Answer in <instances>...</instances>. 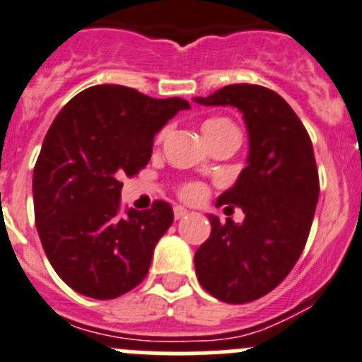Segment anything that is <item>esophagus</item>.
I'll list each match as a JSON object with an SVG mask.
<instances>
[{
	"mask_svg": "<svg viewBox=\"0 0 362 362\" xmlns=\"http://www.w3.org/2000/svg\"><path fill=\"white\" fill-rule=\"evenodd\" d=\"M173 214H175V219H182L184 216L189 214V211H187V209L180 207V205H177V207L173 209Z\"/></svg>",
	"mask_w": 362,
	"mask_h": 362,
	"instance_id": "34e87169",
	"label": "esophagus"
}]
</instances>
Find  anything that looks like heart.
<instances>
[{
	"label": "heart",
	"mask_w": 362,
	"mask_h": 362,
	"mask_svg": "<svg viewBox=\"0 0 362 362\" xmlns=\"http://www.w3.org/2000/svg\"><path fill=\"white\" fill-rule=\"evenodd\" d=\"M202 128H204V135L209 143L214 139H219V137H225V135H235V137L241 139L239 128L230 119H227V117H211V119L205 121ZM180 197L189 202L200 200L204 197V185L197 184V182L184 184L180 187Z\"/></svg>",
	"instance_id": "1"
}]
</instances>
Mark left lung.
Wrapping results in <instances>:
<instances>
[{"label": "left lung", "instance_id": "8db88e82", "mask_svg": "<svg viewBox=\"0 0 362 362\" xmlns=\"http://www.w3.org/2000/svg\"><path fill=\"white\" fill-rule=\"evenodd\" d=\"M194 101L232 105L248 128V165L216 202L241 207L245 221L209 216L211 235L194 253L205 291L248 303L273 291L302 255L320 197L313 143L288 101L268 87L234 83Z\"/></svg>", "mask_w": 362, "mask_h": 362}]
</instances>
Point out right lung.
I'll return each instance as SVG.
<instances>
[{"instance_id":"add662e5","label":"right lung","mask_w":362,"mask_h":362,"mask_svg":"<svg viewBox=\"0 0 362 362\" xmlns=\"http://www.w3.org/2000/svg\"><path fill=\"white\" fill-rule=\"evenodd\" d=\"M182 98L157 100L124 86H94L66 103L33 170L35 227L57 275L83 296L110 300L139 286L173 223L168 202L121 209L123 177L148 164L153 137Z\"/></svg>"}]
</instances>
